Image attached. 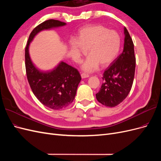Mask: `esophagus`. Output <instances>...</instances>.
I'll use <instances>...</instances> for the list:
<instances>
[{
	"instance_id": "34e87169",
	"label": "esophagus",
	"mask_w": 161,
	"mask_h": 161,
	"mask_svg": "<svg viewBox=\"0 0 161 161\" xmlns=\"http://www.w3.org/2000/svg\"><path fill=\"white\" fill-rule=\"evenodd\" d=\"M81 77L82 79H84V78H87V77H89L90 75H88V74H87L82 73V74H81Z\"/></svg>"
}]
</instances>
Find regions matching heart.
<instances>
[{
    "label": "heart",
    "mask_w": 161,
    "mask_h": 161,
    "mask_svg": "<svg viewBox=\"0 0 161 161\" xmlns=\"http://www.w3.org/2000/svg\"><path fill=\"white\" fill-rule=\"evenodd\" d=\"M69 47L74 59L79 62L87 49V57L81 68L87 72L96 70L100 64L106 67L116 59L121 47V38L115 31L102 25H87L71 38Z\"/></svg>",
    "instance_id": "b5f03b06"
}]
</instances>
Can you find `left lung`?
Segmentation results:
<instances>
[{"label":"left lung","mask_w":161,"mask_h":161,"mask_svg":"<svg viewBox=\"0 0 161 161\" xmlns=\"http://www.w3.org/2000/svg\"><path fill=\"white\" fill-rule=\"evenodd\" d=\"M124 44L122 53L103 72V83L97 100L108 107H115L125 99L130 91L136 67L132 40L126 27L124 28Z\"/></svg>","instance_id":"obj_1"}]
</instances>
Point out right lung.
I'll list each match as a JSON object with an SVG mask.
<instances>
[{
	"mask_svg": "<svg viewBox=\"0 0 161 161\" xmlns=\"http://www.w3.org/2000/svg\"><path fill=\"white\" fill-rule=\"evenodd\" d=\"M66 25L58 20L49 19L37 26L31 33L25 48V67L27 80L34 95L45 106L61 110L74 101L81 75L74 67L60 61L53 69L43 71L31 59L29 45L35 37L44 30H51Z\"/></svg>",
	"mask_w": 161,
	"mask_h": 161,
	"instance_id": "add662e5",
	"label": "right lung"
}]
</instances>
